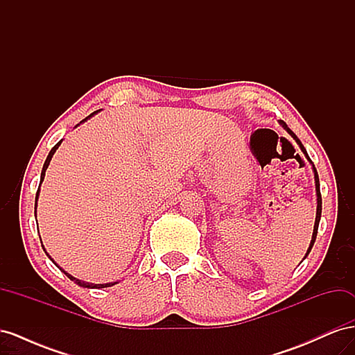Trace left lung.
Wrapping results in <instances>:
<instances>
[{"label": "left lung", "instance_id": "left-lung-1", "mask_svg": "<svg viewBox=\"0 0 355 355\" xmlns=\"http://www.w3.org/2000/svg\"><path fill=\"white\" fill-rule=\"evenodd\" d=\"M280 124L284 127V130L292 136L295 141L297 142V145H299V148L302 149V153L305 154V157L309 159V157H308V154H306V149L304 148V145L300 144V141L299 139L296 137V135L290 130V128L287 127V124L284 123V121H282L280 120ZM309 163H311V159H309ZM313 164V163H311ZM313 170H314V179H315V191H317V216H315V223H314V232H313V239H311V243H309V247H308V250H306V254H305V257L309 254V252H311V249H313V245H314V243H315V239H317V231H318V223H320V218H321V194H320V180H318V173H317V170H315V167H314V164H313ZM304 257V259H305Z\"/></svg>", "mask_w": 355, "mask_h": 355}]
</instances>
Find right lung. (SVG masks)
<instances>
[{
  "label": "right lung",
  "mask_w": 355,
  "mask_h": 355,
  "mask_svg": "<svg viewBox=\"0 0 355 355\" xmlns=\"http://www.w3.org/2000/svg\"><path fill=\"white\" fill-rule=\"evenodd\" d=\"M96 112H93V114H90L87 118H84V120L81 121V123H84L85 120H89V118L92 116V115H94ZM78 125V124H77ZM62 144V141L60 142H58L55 146L51 148V151L49 153V155H47V158H46V163H44V166H42V171H41V179H40V184H42V180H44V176H46V170H47V167H49V164H50V161H51V157H53V154L56 153V149L59 148V145ZM38 196H40V187H38V191H37V197H35V218H37V201H38ZM41 245H42V243H41ZM42 249H44V245H42ZM44 252H46V249H44ZM47 253V252H46ZM47 256H49V253H47ZM50 257V256H49ZM51 259V257H50ZM53 261V259H51ZM55 262V261H53ZM56 263V262H55ZM58 265V263H56ZM62 270V268H60ZM63 271V270H62ZM65 272V275L69 278V280H72V282H75L77 283L78 286H81V287H87V288H103V287H111V286H114V284H116V282H114V283H105V284H93V283H85V282H81V280H77V278L75 277H72L71 274H68L67 271H63Z\"/></svg>",
  "instance_id": "right-lung-1"
}]
</instances>
